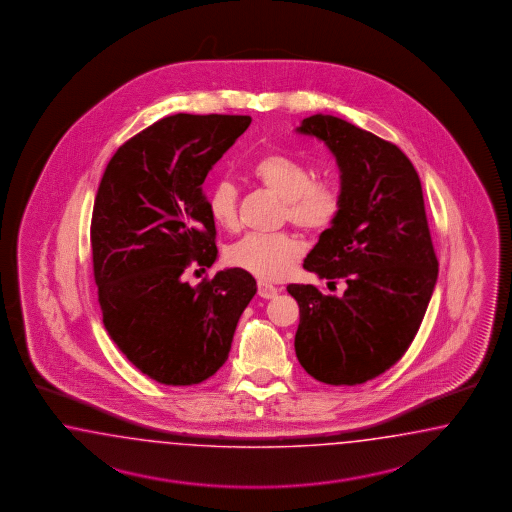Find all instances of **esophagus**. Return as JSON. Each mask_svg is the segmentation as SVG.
<instances>
[{
    "label": "esophagus",
    "mask_w": 512,
    "mask_h": 512,
    "mask_svg": "<svg viewBox=\"0 0 512 512\" xmlns=\"http://www.w3.org/2000/svg\"><path fill=\"white\" fill-rule=\"evenodd\" d=\"M259 289H257V293L261 298H276V296L281 293V289L276 287V285H272V283H266V281H259V285H257Z\"/></svg>",
    "instance_id": "1"
}]
</instances>
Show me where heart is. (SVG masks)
Listing matches in <instances>:
<instances>
[{"label": "heart", "mask_w": 512, "mask_h": 512, "mask_svg": "<svg viewBox=\"0 0 512 512\" xmlns=\"http://www.w3.org/2000/svg\"><path fill=\"white\" fill-rule=\"evenodd\" d=\"M253 178L283 199V217L306 231L326 229L340 212V195L326 182H313L311 171L293 157L266 154L253 165ZM208 212L221 229L238 225V189L229 180L208 193ZM302 253L293 234H246L227 249V261L261 279H278Z\"/></svg>", "instance_id": "b5f03b06"}]
</instances>
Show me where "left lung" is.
<instances>
[{
    "instance_id": "left-lung-1",
    "label": "left lung",
    "mask_w": 512,
    "mask_h": 512,
    "mask_svg": "<svg viewBox=\"0 0 512 512\" xmlns=\"http://www.w3.org/2000/svg\"><path fill=\"white\" fill-rule=\"evenodd\" d=\"M298 133L323 140L341 172L340 212L304 259L343 296L291 283L300 308L295 351L326 385H360L387 372L419 332L437 281L420 178L402 150L330 114Z\"/></svg>"
}]
</instances>
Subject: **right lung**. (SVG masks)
Masks as SVG:
<instances>
[{"instance_id":"right-lung-1","label":"right lung","mask_w":512,"mask_h":512,"mask_svg":"<svg viewBox=\"0 0 512 512\" xmlns=\"http://www.w3.org/2000/svg\"><path fill=\"white\" fill-rule=\"evenodd\" d=\"M249 116L174 114L112 155L93 202V278L103 325L161 385H199L225 364L255 278L227 268L191 287L217 257L202 184Z\"/></svg>"}]
</instances>
